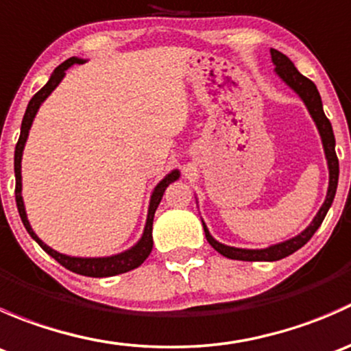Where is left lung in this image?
<instances>
[{"mask_svg": "<svg viewBox=\"0 0 351 351\" xmlns=\"http://www.w3.org/2000/svg\"><path fill=\"white\" fill-rule=\"evenodd\" d=\"M271 61L275 64V71H277L278 76L302 98V101L306 104L307 110H309L311 117L316 122L317 130L321 134V139H323V146H324V153H326V159H328V168H329V186H328V195L326 200H324L323 207L319 208L317 215L314 217V221L311 222L309 228L304 229L299 236L295 238L289 239V241L274 244V246L267 247V250H241V247H232V246H226V244H221L219 241H215L214 238L210 236L208 229L205 228L204 224V231H205V238H207L208 244L214 247L217 253H221L222 256L231 258V260H241V261H277L282 260V258L289 256V254L295 253L297 250L304 246L311 238L314 236V232L317 231L321 224H323L324 217H326L329 207L332 204V198L336 195V186H338V175H339V165H338V156H336L335 151V134H332V127L331 122L328 120V117L324 115L323 110V101H321L319 91H317L316 84L313 83L311 80H307L306 76L297 71V67L293 66V62L287 58L285 54L282 52L275 51L271 49Z\"/></svg>", "mask_w": 351, "mask_h": 351, "instance_id": "obj_1", "label": "left lung"}]
</instances>
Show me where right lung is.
<instances>
[{
	"mask_svg": "<svg viewBox=\"0 0 351 351\" xmlns=\"http://www.w3.org/2000/svg\"><path fill=\"white\" fill-rule=\"evenodd\" d=\"M81 59L77 58H71L67 61L62 62L61 66H58L52 73L51 80L47 81L44 88L37 91V93L32 97V100L28 101V107L25 110V115L22 120V130H20V137L19 143H16L15 147V178H16V185H15V198H16V207H19V214L22 217V222L27 229L28 234L38 243V246L45 251L47 254H51L58 263H61L62 267L67 268V270L74 271V274L84 275V277H113V275L119 274H125V271L134 270V268L141 267L144 263L147 256H149L151 250H153V221H154V212L158 208L159 202H161L162 193H165L166 186L169 185L171 182L178 180L180 173L171 171L165 180L158 183V186L154 189L153 195H151V202H149V212H147V221H146V228H144V234L141 238V241L132 246L130 250L123 251V253L115 254V256H107V258H74V256H67V254L58 253L52 247H49L47 244H44L40 239L37 238L34 231L30 228V222H28L27 214H25V205H23V198H22V154H23V147L25 143H27L28 137V130H30L32 122H34V117L37 113L38 107L42 105V101L49 97V95L54 91V88L61 83V80L64 77L66 69L71 67L73 64H81Z\"/></svg>",
	"mask_w": 351,
	"mask_h": 351,
	"instance_id": "right-lung-1",
	"label": "right lung"
}]
</instances>
